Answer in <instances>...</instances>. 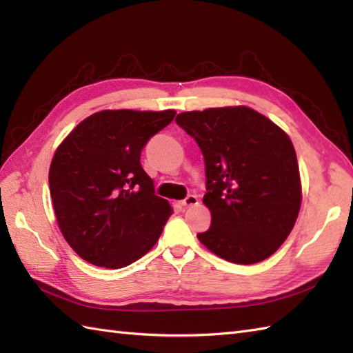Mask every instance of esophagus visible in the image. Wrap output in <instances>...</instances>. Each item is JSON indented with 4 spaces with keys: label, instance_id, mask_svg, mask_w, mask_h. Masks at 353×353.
Segmentation results:
<instances>
[{
    "label": "esophagus",
    "instance_id": "1",
    "mask_svg": "<svg viewBox=\"0 0 353 353\" xmlns=\"http://www.w3.org/2000/svg\"><path fill=\"white\" fill-rule=\"evenodd\" d=\"M181 205L185 206V208L196 206V205H199V199H197V196H192V194H191V196H188L185 200L181 201Z\"/></svg>",
    "mask_w": 353,
    "mask_h": 353
}]
</instances>
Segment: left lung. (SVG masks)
<instances>
[{"label":"left lung","instance_id":"obj_1","mask_svg":"<svg viewBox=\"0 0 353 353\" xmlns=\"http://www.w3.org/2000/svg\"><path fill=\"white\" fill-rule=\"evenodd\" d=\"M176 123L205 157L211 228L197 238L216 256L256 264L279 249L302 203L296 150L281 127L247 106L183 112Z\"/></svg>","mask_w":353,"mask_h":353}]
</instances>
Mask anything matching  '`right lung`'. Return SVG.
I'll use <instances>...</instances> for the list:
<instances>
[{
	"mask_svg": "<svg viewBox=\"0 0 353 353\" xmlns=\"http://www.w3.org/2000/svg\"><path fill=\"white\" fill-rule=\"evenodd\" d=\"M176 110H101L57 147L50 165L52 208L72 250L106 268H123L152 249L172 209L141 167L148 139Z\"/></svg>",
	"mask_w": 353,
	"mask_h": 353,
	"instance_id": "obj_1",
	"label": "right lung"
}]
</instances>
